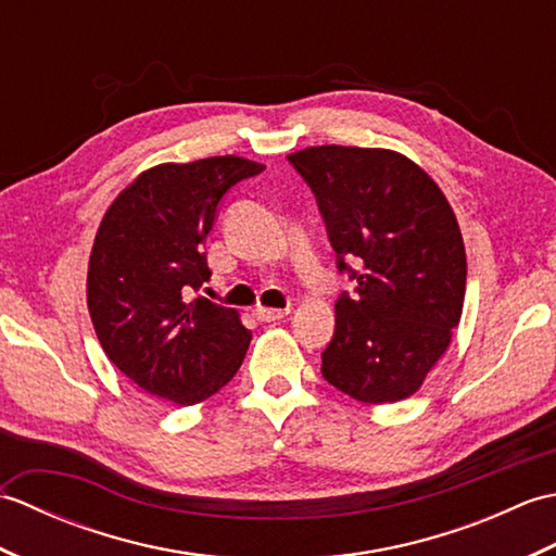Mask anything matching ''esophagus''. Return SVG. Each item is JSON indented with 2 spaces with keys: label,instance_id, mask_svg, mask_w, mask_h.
<instances>
[{
  "label": "esophagus",
  "instance_id": "obj_1",
  "mask_svg": "<svg viewBox=\"0 0 556 556\" xmlns=\"http://www.w3.org/2000/svg\"><path fill=\"white\" fill-rule=\"evenodd\" d=\"M289 313H291V308H255V317H257L260 323L285 320Z\"/></svg>",
  "mask_w": 556,
  "mask_h": 556
}]
</instances>
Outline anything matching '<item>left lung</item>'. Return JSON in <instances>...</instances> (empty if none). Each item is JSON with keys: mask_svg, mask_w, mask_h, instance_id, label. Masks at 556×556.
Instances as JSON below:
<instances>
[{"mask_svg": "<svg viewBox=\"0 0 556 556\" xmlns=\"http://www.w3.org/2000/svg\"><path fill=\"white\" fill-rule=\"evenodd\" d=\"M315 195L337 269L323 377L363 404L410 396L460 320L466 251L454 210L418 164L392 150L320 146L287 157Z\"/></svg>", "mask_w": 556, "mask_h": 556, "instance_id": "left-lung-1", "label": "left lung"}]
</instances>
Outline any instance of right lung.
Masks as SVG:
<instances>
[{
    "mask_svg": "<svg viewBox=\"0 0 556 556\" xmlns=\"http://www.w3.org/2000/svg\"><path fill=\"white\" fill-rule=\"evenodd\" d=\"M263 169L233 155L160 164L104 215L88 308L104 353L148 394L191 406L241 368L251 332L239 313L188 293L210 277L205 241L224 195Z\"/></svg>",
    "mask_w": 556,
    "mask_h": 556,
    "instance_id": "add662e5",
    "label": "right lung"
}]
</instances>
